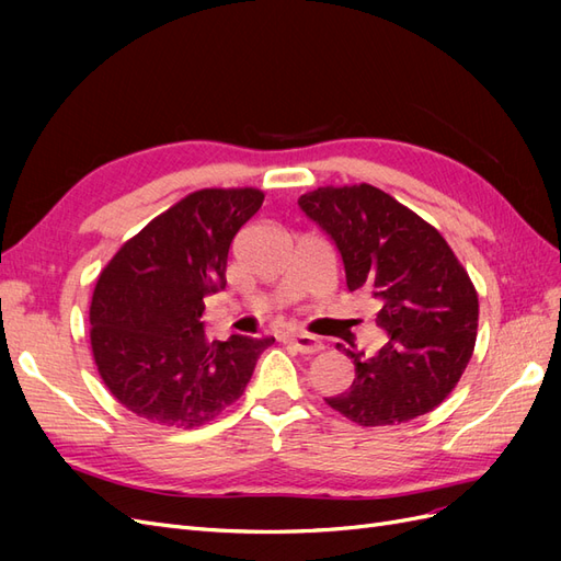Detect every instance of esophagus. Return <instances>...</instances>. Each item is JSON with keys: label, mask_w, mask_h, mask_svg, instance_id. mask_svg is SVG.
Returning <instances> with one entry per match:
<instances>
[{"label": "esophagus", "mask_w": 561, "mask_h": 561, "mask_svg": "<svg viewBox=\"0 0 561 561\" xmlns=\"http://www.w3.org/2000/svg\"><path fill=\"white\" fill-rule=\"evenodd\" d=\"M280 339L285 344L295 346L299 353H318L322 348V344L318 342L316 336L307 334V332H299V330H287L280 334Z\"/></svg>", "instance_id": "obj_1"}]
</instances>
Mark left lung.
<instances>
[{
	"label": "left lung",
	"mask_w": 561,
	"mask_h": 561,
	"mask_svg": "<svg viewBox=\"0 0 561 561\" xmlns=\"http://www.w3.org/2000/svg\"><path fill=\"white\" fill-rule=\"evenodd\" d=\"M299 208L342 252L348 290L379 299L377 325L388 334L369 358L344 348L355 379L325 402L358 426L433 412L461 379L478 339L480 301L468 271L443 233L371 184L318 186L299 196Z\"/></svg>",
	"instance_id": "left-lung-1"
}]
</instances>
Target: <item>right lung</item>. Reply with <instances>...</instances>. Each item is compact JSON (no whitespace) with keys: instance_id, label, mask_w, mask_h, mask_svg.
Returning <instances> with one entry per match:
<instances>
[{"instance_id":"right-lung-1","label":"right lung","mask_w":561,"mask_h":561,"mask_svg":"<svg viewBox=\"0 0 561 561\" xmlns=\"http://www.w3.org/2000/svg\"><path fill=\"white\" fill-rule=\"evenodd\" d=\"M264 192L198 190L128 239L100 274L91 301L93 360L135 416L196 428L243 396L274 336L210 342L203 297L227 285L233 236Z\"/></svg>"}]
</instances>
